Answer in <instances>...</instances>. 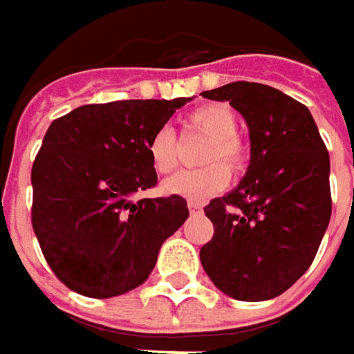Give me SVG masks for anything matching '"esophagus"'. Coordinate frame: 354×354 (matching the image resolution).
<instances>
[{"mask_svg": "<svg viewBox=\"0 0 354 354\" xmlns=\"http://www.w3.org/2000/svg\"><path fill=\"white\" fill-rule=\"evenodd\" d=\"M189 211L201 212L203 211V203H198V201H189Z\"/></svg>", "mask_w": 354, "mask_h": 354, "instance_id": "obj_1", "label": "esophagus"}]
</instances>
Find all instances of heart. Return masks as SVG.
<instances>
[{
    "label": "heart",
    "mask_w": 354,
    "mask_h": 354,
    "mask_svg": "<svg viewBox=\"0 0 354 354\" xmlns=\"http://www.w3.org/2000/svg\"><path fill=\"white\" fill-rule=\"evenodd\" d=\"M185 126L209 138L201 153V163H209L201 169L179 171L163 183V193L189 201H205L221 193L230 181V171H242L248 161L246 145L236 136L238 118L230 106L221 102L203 104L195 108ZM147 156L151 167L159 175H167L177 167V142L171 128H159L147 142ZM223 160V164H214ZM227 165L225 166L224 163Z\"/></svg>",
    "instance_id": "obj_1"
}]
</instances>
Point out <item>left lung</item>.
<instances>
[{"label":"left lung","instance_id":"8db88e82","mask_svg":"<svg viewBox=\"0 0 354 354\" xmlns=\"http://www.w3.org/2000/svg\"><path fill=\"white\" fill-rule=\"evenodd\" d=\"M228 102L250 129V165L205 214L214 236L201 248L212 283L240 301L292 288L311 266L331 218L329 153L307 106L258 82L203 92Z\"/></svg>","mask_w":354,"mask_h":354}]
</instances>
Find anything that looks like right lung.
<instances>
[{
    "mask_svg": "<svg viewBox=\"0 0 354 354\" xmlns=\"http://www.w3.org/2000/svg\"><path fill=\"white\" fill-rule=\"evenodd\" d=\"M189 100L86 104L48 126L31 169V223L73 292L104 299L142 286L187 221L183 197H131L156 187L147 142Z\"/></svg>",
    "mask_w": 354,
    "mask_h": 354,
    "instance_id": "obj_1",
    "label": "right lung"
}]
</instances>
